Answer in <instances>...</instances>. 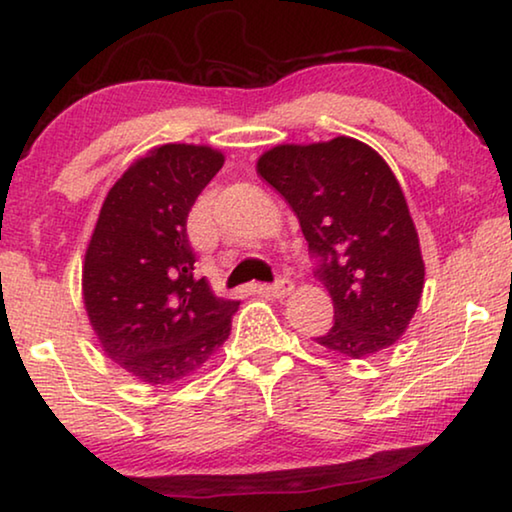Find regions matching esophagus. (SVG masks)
<instances>
[{
  "instance_id": "1",
  "label": "esophagus",
  "mask_w": 512,
  "mask_h": 512,
  "mask_svg": "<svg viewBox=\"0 0 512 512\" xmlns=\"http://www.w3.org/2000/svg\"><path fill=\"white\" fill-rule=\"evenodd\" d=\"M291 289H294V282H291L289 278H285V275H280V278L275 280L273 285H266V287H264L266 294L278 296V298H285Z\"/></svg>"
}]
</instances>
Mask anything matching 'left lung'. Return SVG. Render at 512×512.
Wrapping results in <instances>:
<instances>
[{
	"mask_svg": "<svg viewBox=\"0 0 512 512\" xmlns=\"http://www.w3.org/2000/svg\"><path fill=\"white\" fill-rule=\"evenodd\" d=\"M257 173L294 209L335 305V323L314 342L355 360L392 346L417 312L424 259L385 159L337 136L278 145L259 157Z\"/></svg>",
	"mask_w": 512,
	"mask_h": 512,
	"instance_id": "obj_1",
	"label": "left lung"
}]
</instances>
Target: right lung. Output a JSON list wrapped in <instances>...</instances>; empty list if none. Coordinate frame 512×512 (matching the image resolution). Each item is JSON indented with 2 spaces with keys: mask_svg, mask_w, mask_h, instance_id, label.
<instances>
[{
  "mask_svg": "<svg viewBox=\"0 0 512 512\" xmlns=\"http://www.w3.org/2000/svg\"><path fill=\"white\" fill-rule=\"evenodd\" d=\"M207 145L168 143L111 186L88 243L81 287L102 351L148 385L198 371L232 328L239 300L193 278L186 218L223 166Z\"/></svg>",
  "mask_w": 512,
  "mask_h": 512,
  "instance_id": "obj_1",
  "label": "right lung"
}]
</instances>
